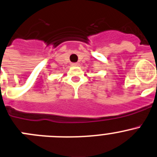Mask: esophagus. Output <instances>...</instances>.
<instances>
[{
	"instance_id": "esophagus-1",
	"label": "esophagus",
	"mask_w": 157,
	"mask_h": 157,
	"mask_svg": "<svg viewBox=\"0 0 157 157\" xmlns=\"http://www.w3.org/2000/svg\"><path fill=\"white\" fill-rule=\"evenodd\" d=\"M71 65H72L73 67H78L79 65H80V63H71Z\"/></svg>"
}]
</instances>
